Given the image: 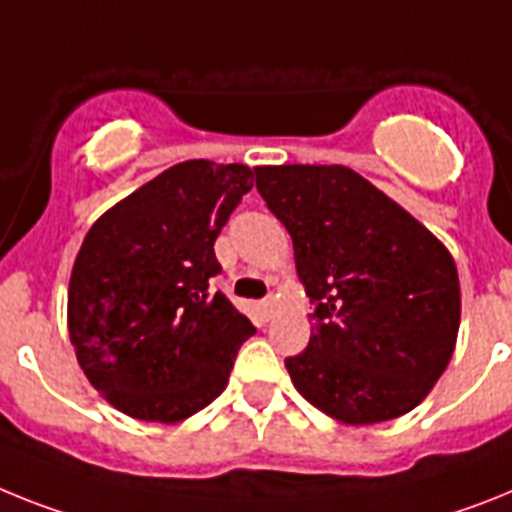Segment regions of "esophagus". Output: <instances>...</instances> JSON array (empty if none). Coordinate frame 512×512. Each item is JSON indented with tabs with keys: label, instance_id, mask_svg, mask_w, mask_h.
Instances as JSON below:
<instances>
[{
	"label": "esophagus",
	"instance_id": "obj_1",
	"mask_svg": "<svg viewBox=\"0 0 512 512\" xmlns=\"http://www.w3.org/2000/svg\"><path fill=\"white\" fill-rule=\"evenodd\" d=\"M273 309H276V296H268V299H263V302H260V312H263L265 317L273 315Z\"/></svg>",
	"mask_w": 512,
	"mask_h": 512
}]
</instances>
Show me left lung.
Listing matches in <instances>:
<instances>
[{
  "label": "left lung",
  "mask_w": 512,
  "mask_h": 512,
  "mask_svg": "<svg viewBox=\"0 0 512 512\" xmlns=\"http://www.w3.org/2000/svg\"><path fill=\"white\" fill-rule=\"evenodd\" d=\"M257 192L294 242L312 336L294 388L343 424L409 414L448 367L461 325L445 244L346 166H257Z\"/></svg>",
  "instance_id": "8db88e82"
}]
</instances>
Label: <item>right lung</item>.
<instances>
[{"label": "right lung", "instance_id": "right-lung-1", "mask_svg": "<svg viewBox=\"0 0 512 512\" xmlns=\"http://www.w3.org/2000/svg\"><path fill=\"white\" fill-rule=\"evenodd\" d=\"M244 163H176L90 226L67 328L90 385L122 414L174 424L216 401L255 325L210 278L213 244L252 190Z\"/></svg>", "mask_w": 512, "mask_h": 512}]
</instances>
